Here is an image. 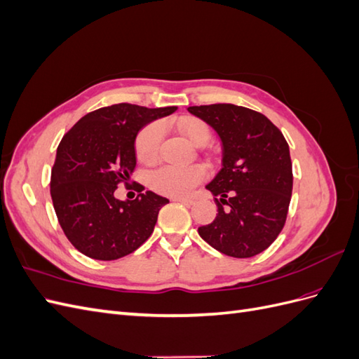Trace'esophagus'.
<instances>
[{
	"label": "esophagus",
	"instance_id": "34e87169",
	"mask_svg": "<svg viewBox=\"0 0 359 359\" xmlns=\"http://www.w3.org/2000/svg\"><path fill=\"white\" fill-rule=\"evenodd\" d=\"M172 201H175V202H181V203H184V205H189V206L194 203V201H193V199H187V198H180V196L172 198Z\"/></svg>",
	"mask_w": 359,
	"mask_h": 359
}]
</instances>
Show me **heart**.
Listing matches in <instances>:
<instances>
[{
	"instance_id": "obj_1",
	"label": "heart",
	"mask_w": 359,
	"mask_h": 359,
	"mask_svg": "<svg viewBox=\"0 0 359 359\" xmlns=\"http://www.w3.org/2000/svg\"><path fill=\"white\" fill-rule=\"evenodd\" d=\"M177 127L193 145L208 144L211 130L198 118H180ZM165 135L161 123H151L140 130L136 137V156L142 163H153L158 157L160 145ZM206 177L203 166H161L149 173V186L156 191L169 196H186Z\"/></svg>"
}]
</instances>
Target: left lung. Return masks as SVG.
Here are the masks:
<instances>
[{
  "instance_id": "1",
  "label": "left lung",
  "mask_w": 359,
  "mask_h": 359,
  "mask_svg": "<svg viewBox=\"0 0 359 359\" xmlns=\"http://www.w3.org/2000/svg\"><path fill=\"white\" fill-rule=\"evenodd\" d=\"M222 142V169L206 190L215 196L212 223L201 226L202 240L232 257L262 253L281 232L292 196L289 145L269 119L243 106H190Z\"/></svg>"
}]
</instances>
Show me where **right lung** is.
<instances>
[{"label":"right lung","mask_w":359,"mask_h":359,"mask_svg":"<svg viewBox=\"0 0 359 359\" xmlns=\"http://www.w3.org/2000/svg\"><path fill=\"white\" fill-rule=\"evenodd\" d=\"M177 109L112 104L86 114L62 137L50 196L64 233L82 255L115 260L133 253L153 233L158 211L169 201L153 191L119 201L114 193L135 170L137 133Z\"/></svg>","instance_id":"1"}]
</instances>
